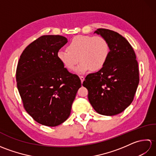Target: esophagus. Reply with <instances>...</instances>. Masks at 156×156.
<instances>
[{
  "label": "esophagus",
  "mask_w": 156,
  "mask_h": 156,
  "mask_svg": "<svg viewBox=\"0 0 156 156\" xmlns=\"http://www.w3.org/2000/svg\"><path fill=\"white\" fill-rule=\"evenodd\" d=\"M80 80H81V82H82H82H84V76H80Z\"/></svg>",
  "instance_id": "1"
}]
</instances>
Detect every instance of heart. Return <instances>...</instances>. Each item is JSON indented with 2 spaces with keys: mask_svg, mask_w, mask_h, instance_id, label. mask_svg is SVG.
I'll return each mask as SVG.
<instances>
[{
  "mask_svg": "<svg viewBox=\"0 0 156 156\" xmlns=\"http://www.w3.org/2000/svg\"><path fill=\"white\" fill-rule=\"evenodd\" d=\"M67 49H60L57 58L68 70H73L78 62L75 71L84 74L88 71L97 72L104 67L109 56L110 48L105 37L100 35H78L73 38Z\"/></svg>",
  "mask_w": 156,
  "mask_h": 156,
  "instance_id": "obj_1",
  "label": "heart"
}]
</instances>
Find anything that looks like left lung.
I'll use <instances>...</instances> for the list:
<instances>
[{"label": "left lung", "mask_w": 156, "mask_h": 156, "mask_svg": "<svg viewBox=\"0 0 156 156\" xmlns=\"http://www.w3.org/2000/svg\"><path fill=\"white\" fill-rule=\"evenodd\" d=\"M94 34L105 37L110 53L104 67L88 74L82 85L88 89V98L98 113L116 115L131 105L140 82L138 63L133 48L118 33L98 29Z\"/></svg>", "instance_id": "8db88e82"}]
</instances>
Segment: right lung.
Here are the masks:
<instances>
[{
    "instance_id": "right-lung-1",
    "label": "right lung",
    "mask_w": 156,
    "mask_h": 156,
    "mask_svg": "<svg viewBox=\"0 0 156 156\" xmlns=\"http://www.w3.org/2000/svg\"><path fill=\"white\" fill-rule=\"evenodd\" d=\"M67 42L64 36H41L20 56L16 72L18 90L26 111L43 125L55 127L64 122L81 87L78 76L69 72L57 58Z\"/></svg>"
}]
</instances>
